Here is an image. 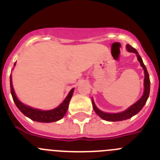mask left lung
Here are the masks:
<instances>
[{
	"label": "left lung",
	"mask_w": 160,
	"mask_h": 160,
	"mask_svg": "<svg viewBox=\"0 0 160 160\" xmlns=\"http://www.w3.org/2000/svg\"><path fill=\"white\" fill-rule=\"evenodd\" d=\"M127 49H128V50L129 52H132V53H136L137 58H138V62H140L141 66L143 68L144 73H145V78H144V93L140 99L138 100L135 104H133V105L131 106V107H130L128 110H126L123 112L116 113V114H111V113L102 112V111H101L96 107L94 101L92 100V105L93 108H94V111H95L96 114H97L100 118H102L104 120H107V121L116 122V121H122V120H126L131 118V117L134 116L135 114H136L137 113H138L141 110H142V108L143 107V106L145 105V103H146L147 100H148V97H149L150 78L146 66L143 64L142 58H141V57L139 56V54H138V52H137V50L135 48H133L132 46H130V45H127Z\"/></svg>",
	"instance_id": "obj_1"
}]
</instances>
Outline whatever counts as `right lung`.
Instances as JSON below:
<instances>
[{
	"label": "right lung",
	"instance_id": "1",
	"mask_svg": "<svg viewBox=\"0 0 160 160\" xmlns=\"http://www.w3.org/2000/svg\"><path fill=\"white\" fill-rule=\"evenodd\" d=\"M10 90L12 99H13L14 102L16 104L17 107L25 114V116H27L28 118L33 120V121H37V122H56L58 120L62 118L63 116L66 114V111H67L68 107H69V102H70V99H71L73 93V89H72L70 91V93H69V94L67 95V97L66 98V99L57 108L53 109V110H50V111H41V110H37V109H33L32 107L24 105L23 103L21 102L18 99V98H17L16 94H15V92H14L13 87H12V78H11V76Z\"/></svg>",
	"mask_w": 160,
	"mask_h": 160
}]
</instances>
